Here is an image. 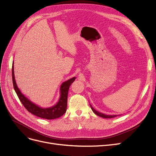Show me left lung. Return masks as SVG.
I'll list each match as a JSON object with an SVG mask.
<instances>
[{
	"label": "left lung",
	"mask_w": 156,
	"mask_h": 156,
	"mask_svg": "<svg viewBox=\"0 0 156 156\" xmlns=\"http://www.w3.org/2000/svg\"><path fill=\"white\" fill-rule=\"evenodd\" d=\"M90 106H91V109L93 110V112L95 114H96L97 115H98V116H99V117H102V118H105V119H110V118H113V117H117V115H108L103 114V113H100V112L96 111V110H95V109L91 106V105H90Z\"/></svg>",
	"instance_id": "left-lung-1"
}]
</instances>
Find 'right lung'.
<instances>
[{
	"label": "right lung",
	"mask_w": 156,
	"mask_h": 156,
	"mask_svg": "<svg viewBox=\"0 0 156 156\" xmlns=\"http://www.w3.org/2000/svg\"><path fill=\"white\" fill-rule=\"evenodd\" d=\"M76 78L73 77L63 82L60 87V98L58 103L52 107L48 108H40L39 105L34 104L22 94L18 88L14 76L13 63L12 64V80L15 91L24 107L32 114L40 118L51 120L62 117L66 112L67 107V97L70 85L74 81Z\"/></svg>",
	"instance_id": "add662e5"
}]
</instances>
